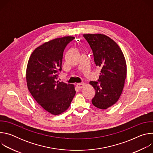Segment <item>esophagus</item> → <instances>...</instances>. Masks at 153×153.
Instances as JSON below:
<instances>
[{
  "instance_id": "1",
  "label": "esophagus",
  "mask_w": 153,
  "mask_h": 153,
  "mask_svg": "<svg viewBox=\"0 0 153 153\" xmlns=\"http://www.w3.org/2000/svg\"><path fill=\"white\" fill-rule=\"evenodd\" d=\"M84 86H85V83H84L83 82H82V83H79L77 84V88H79V89H81V88H83Z\"/></svg>"
}]
</instances>
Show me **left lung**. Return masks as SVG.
<instances>
[{
  "label": "left lung",
  "instance_id": "left-lung-1",
  "mask_svg": "<svg viewBox=\"0 0 153 153\" xmlns=\"http://www.w3.org/2000/svg\"><path fill=\"white\" fill-rule=\"evenodd\" d=\"M83 36L93 50L96 66L101 68L99 82H90L96 91L92 103L105 110L118 101L123 91L127 73L125 58L117 43L107 36Z\"/></svg>",
  "mask_w": 153,
  "mask_h": 153
}]
</instances>
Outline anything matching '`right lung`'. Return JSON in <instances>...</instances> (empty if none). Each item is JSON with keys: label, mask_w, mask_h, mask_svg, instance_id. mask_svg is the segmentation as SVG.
<instances>
[{"label": "right lung", "mask_w": 153, "mask_h": 153, "mask_svg": "<svg viewBox=\"0 0 153 153\" xmlns=\"http://www.w3.org/2000/svg\"><path fill=\"white\" fill-rule=\"evenodd\" d=\"M74 39L65 36L45 42L33 51L27 64L29 91L42 108L53 115L67 110L76 94L74 85L56 80L57 72L62 70L64 49Z\"/></svg>", "instance_id": "1"}]
</instances>
